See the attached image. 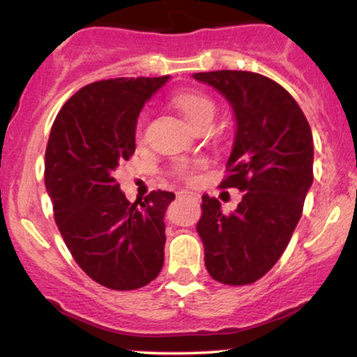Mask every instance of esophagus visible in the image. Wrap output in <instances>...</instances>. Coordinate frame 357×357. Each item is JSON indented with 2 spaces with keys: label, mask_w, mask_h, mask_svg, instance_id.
<instances>
[{
  "label": "esophagus",
  "mask_w": 357,
  "mask_h": 357,
  "mask_svg": "<svg viewBox=\"0 0 357 357\" xmlns=\"http://www.w3.org/2000/svg\"><path fill=\"white\" fill-rule=\"evenodd\" d=\"M178 198H191V199H198V195L191 191H178Z\"/></svg>",
  "instance_id": "1"
}]
</instances>
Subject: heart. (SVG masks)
Instances as JSON below:
<instances>
[{"mask_svg": "<svg viewBox=\"0 0 357 357\" xmlns=\"http://www.w3.org/2000/svg\"><path fill=\"white\" fill-rule=\"evenodd\" d=\"M173 104L176 109L181 112V116L186 119L188 124L192 127H198L206 122H211L213 116H215V102L206 93L196 92V90H188V92H181L174 96ZM146 117L141 116L137 122V137L142 136V127H144ZM199 169V165H192V162H176L171 169V173L176 178L183 179L186 183H192L196 179V171Z\"/></svg>", "mask_w": 357, "mask_h": 357, "instance_id": "b5f03b06", "label": "heart"}]
</instances>
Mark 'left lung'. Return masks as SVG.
<instances>
[{
	"mask_svg": "<svg viewBox=\"0 0 357 357\" xmlns=\"http://www.w3.org/2000/svg\"><path fill=\"white\" fill-rule=\"evenodd\" d=\"M192 77L233 107L235 144L220 188L243 192L230 215L221 213L218 199L203 196L196 231L204 265L220 284L248 285L277 264L301 220L314 179L312 132L296 99L268 77L243 70Z\"/></svg>",
	"mask_w": 357,
	"mask_h": 357,
	"instance_id": "obj_1",
	"label": "left lung"
}]
</instances>
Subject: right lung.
<instances>
[{
	"instance_id": "1",
	"label": "right lung",
	"mask_w": 357,
	"mask_h": 357,
	"mask_svg": "<svg viewBox=\"0 0 357 357\" xmlns=\"http://www.w3.org/2000/svg\"><path fill=\"white\" fill-rule=\"evenodd\" d=\"M165 77H121L85 85L65 102L45 151V186L73 260L97 284L141 289L165 264V213L174 192L130 203L116 183L136 151L139 112Z\"/></svg>"
}]
</instances>
